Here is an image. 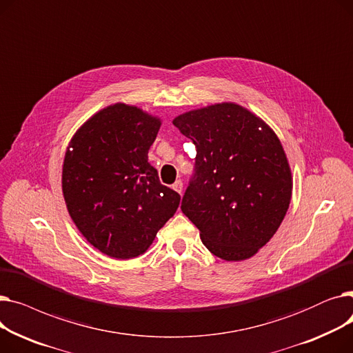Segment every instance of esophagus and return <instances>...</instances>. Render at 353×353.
<instances>
[{"label": "esophagus", "instance_id": "34e87169", "mask_svg": "<svg viewBox=\"0 0 353 353\" xmlns=\"http://www.w3.org/2000/svg\"><path fill=\"white\" fill-rule=\"evenodd\" d=\"M177 193H180L181 194V192H183V181L181 180H177L173 186H172Z\"/></svg>", "mask_w": 353, "mask_h": 353}]
</instances>
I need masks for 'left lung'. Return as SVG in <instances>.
<instances>
[{"label": "left lung", "mask_w": 353, "mask_h": 353, "mask_svg": "<svg viewBox=\"0 0 353 353\" xmlns=\"http://www.w3.org/2000/svg\"><path fill=\"white\" fill-rule=\"evenodd\" d=\"M173 124L197 152L183 213L214 256L228 262L254 256L279 229L292 199V172L279 137L236 103L188 111Z\"/></svg>", "instance_id": "1"}]
</instances>
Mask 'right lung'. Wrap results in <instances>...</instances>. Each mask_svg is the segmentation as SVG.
<instances>
[{"instance_id":"add662e5","label":"right lung","mask_w":353,"mask_h":353,"mask_svg":"<svg viewBox=\"0 0 353 353\" xmlns=\"http://www.w3.org/2000/svg\"><path fill=\"white\" fill-rule=\"evenodd\" d=\"M160 125L147 111L116 103L68 143L61 176L67 210L87 242L113 259L143 254L180 205V194L163 186L148 163Z\"/></svg>"}]
</instances>
